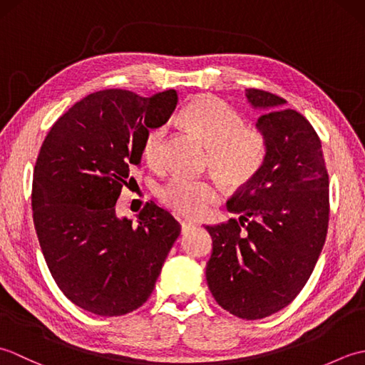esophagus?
Wrapping results in <instances>:
<instances>
[{"label":"esophagus","mask_w":365,"mask_h":365,"mask_svg":"<svg viewBox=\"0 0 365 365\" xmlns=\"http://www.w3.org/2000/svg\"><path fill=\"white\" fill-rule=\"evenodd\" d=\"M196 227V224L195 222H192V221H187V220H185V221H182V232H183V234H187V232L188 230H191V229H195Z\"/></svg>","instance_id":"1"}]
</instances>
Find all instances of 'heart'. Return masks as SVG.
<instances>
[{
  "label": "heart",
  "mask_w": 365,
  "mask_h": 365,
  "mask_svg": "<svg viewBox=\"0 0 365 365\" xmlns=\"http://www.w3.org/2000/svg\"><path fill=\"white\" fill-rule=\"evenodd\" d=\"M182 119L208 145L207 163L222 182L242 187L259 173L267 158V139L260 130L245 127L234 108L215 97L200 96L183 108ZM165 138V125L147 131L143 141L147 165H161ZM160 197L177 213L200 216L218 202L221 190L210 178L174 177L160 190Z\"/></svg>",
  "instance_id": "heart-1"
}]
</instances>
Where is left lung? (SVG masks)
Returning <instances> with one entry per match:
<instances>
[{"label":"left lung","instance_id":"left-lung-1","mask_svg":"<svg viewBox=\"0 0 365 365\" xmlns=\"http://www.w3.org/2000/svg\"><path fill=\"white\" fill-rule=\"evenodd\" d=\"M267 139L260 170L227 200L238 215L207 226L213 240L207 284L216 302L259 320L297 298L323 250L329 178L320 138L304 115L271 92L246 89Z\"/></svg>","mask_w":365,"mask_h":365}]
</instances>
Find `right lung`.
I'll list each match as a JSON object with an SVG mask.
<instances>
[{"label":"right lung","mask_w":365,"mask_h":365,"mask_svg":"<svg viewBox=\"0 0 365 365\" xmlns=\"http://www.w3.org/2000/svg\"><path fill=\"white\" fill-rule=\"evenodd\" d=\"M177 100L174 89L152 97L98 91L43 139L31 192L36 234L54 282L91 314L119 317L141 307L180 235L178 221L152 200L136 224L115 215L147 131L168 122Z\"/></svg>","instance_id":"obj_1"}]
</instances>
